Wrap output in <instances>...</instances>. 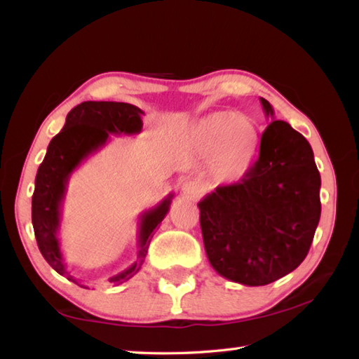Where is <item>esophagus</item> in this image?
I'll use <instances>...</instances> for the list:
<instances>
[{
	"label": "esophagus",
	"mask_w": 359,
	"mask_h": 359,
	"mask_svg": "<svg viewBox=\"0 0 359 359\" xmlns=\"http://www.w3.org/2000/svg\"><path fill=\"white\" fill-rule=\"evenodd\" d=\"M180 193H182V196L194 199V198H198L199 194H201V187H199L198 182L187 180V182H184V184H182Z\"/></svg>",
	"instance_id": "obj_1"
}]
</instances>
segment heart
<instances>
[{
	"label": "heart",
	"mask_w": 359,
	"mask_h": 359,
	"mask_svg": "<svg viewBox=\"0 0 359 359\" xmlns=\"http://www.w3.org/2000/svg\"><path fill=\"white\" fill-rule=\"evenodd\" d=\"M188 141L199 154L212 156V175L218 184L233 185L244 179L252 166L259 131L248 115L218 111L193 123Z\"/></svg>",
	"instance_id": "b5f03b06"
}]
</instances>
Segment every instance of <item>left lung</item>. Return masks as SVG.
I'll return each mask as SVG.
<instances>
[{
    "mask_svg": "<svg viewBox=\"0 0 359 359\" xmlns=\"http://www.w3.org/2000/svg\"><path fill=\"white\" fill-rule=\"evenodd\" d=\"M267 125L259 158L241 184L217 187L198 203L209 263L231 282L261 287L307 257L318 226L320 172L311 144L259 98Z\"/></svg>",
    "mask_w": 359,
    "mask_h": 359,
    "instance_id": "left-lung-1",
    "label": "left lung"
}]
</instances>
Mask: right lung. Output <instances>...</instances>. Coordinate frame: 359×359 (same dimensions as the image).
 Here are the masks:
<instances>
[{
  "instance_id": "obj_1",
  "label": "right lung",
  "mask_w": 359,
  "mask_h": 359,
  "mask_svg": "<svg viewBox=\"0 0 359 359\" xmlns=\"http://www.w3.org/2000/svg\"><path fill=\"white\" fill-rule=\"evenodd\" d=\"M141 109L128 102L114 101H85L76 106L66 117L63 130L52 139L47 147L44 161L41 163L34 180L32 201V220L34 236L42 257L60 276L87 288L66 269L63 253L60 250L58 229L62 222V205L66 185L71 174L87 160L90 155L104 147L115 136L139 135L142 130ZM174 193H169L163 201L145 210L139 217V250L137 258L120 274L109 278L114 285H120L135 277L141 269L147 255L154 229L163 222L169 212Z\"/></svg>"
}]
</instances>
